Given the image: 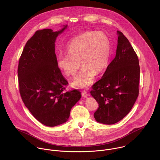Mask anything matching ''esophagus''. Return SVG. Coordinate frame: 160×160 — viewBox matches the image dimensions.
Returning <instances> with one entry per match:
<instances>
[{"mask_svg": "<svg viewBox=\"0 0 160 160\" xmlns=\"http://www.w3.org/2000/svg\"><path fill=\"white\" fill-rule=\"evenodd\" d=\"M82 96L83 98H87V96H88V94L86 92H85V91H82Z\"/></svg>", "mask_w": 160, "mask_h": 160, "instance_id": "obj_1", "label": "esophagus"}]
</instances>
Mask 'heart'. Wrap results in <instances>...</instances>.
<instances>
[{
	"mask_svg": "<svg viewBox=\"0 0 160 160\" xmlns=\"http://www.w3.org/2000/svg\"><path fill=\"white\" fill-rule=\"evenodd\" d=\"M67 54L59 52L56 63L67 77H73L81 65L82 69L72 83L75 88H86L94 81L96 73L103 72L111 53V42L103 33L85 32L73 38L66 47Z\"/></svg>",
	"mask_w": 160,
	"mask_h": 160,
	"instance_id": "heart-1",
	"label": "heart"
}]
</instances>
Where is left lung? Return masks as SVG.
<instances>
[{
	"label": "left lung",
	"instance_id": "obj_1",
	"mask_svg": "<svg viewBox=\"0 0 160 160\" xmlns=\"http://www.w3.org/2000/svg\"><path fill=\"white\" fill-rule=\"evenodd\" d=\"M117 34L116 56L90 91L99 104L94 117L98 122L106 125L116 123L127 116L139 96L138 55L122 32L117 31Z\"/></svg>",
	"mask_w": 160,
	"mask_h": 160
}]
</instances>
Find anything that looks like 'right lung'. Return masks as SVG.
Masks as SVG:
<instances>
[{
  "label": "right lung",
  "instance_id": "obj_1",
  "mask_svg": "<svg viewBox=\"0 0 160 160\" xmlns=\"http://www.w3.org/2000/svg\"><path fill=\"white\" fill-rule=\"evenodd\" d=\"M37 30L27 41L18 68L19 92L25 106L41 123L55 127L68 121L81 98L77 89L64 92L68 82L56 63L55 42L66 28Z\"/></svg>",
  "mask_w": 160,
  "mask_h": 160
}]
</instances>
